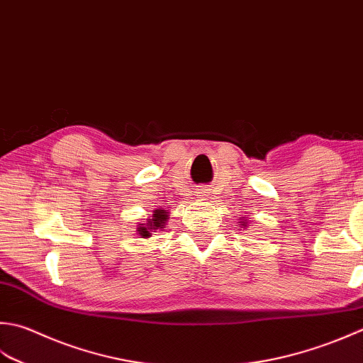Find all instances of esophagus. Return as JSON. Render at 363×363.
I'll return each instance as SVG.
<instances>
[{
	"label": "esophagus",
	"instance_id": "34e87169",
	"mask_svg": "<svg viewBox=\"0 0 363 363\" xmlns=\"http://www.w3.org/2000/svg\"><path fill=\"white\" fill-rule=\"evenodd\" d=\"M200 191H198V194H206V191H203V189H198Z\"/></svg>",
	"mask_w": 363,
	"mask_h": 363
}]
</instances>
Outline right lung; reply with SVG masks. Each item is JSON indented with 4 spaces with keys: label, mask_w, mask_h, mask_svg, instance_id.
<instances>
[{
    "label": "right lung",
    "mask_w": 363,
    "mask_h": 363,
    "mask_svg": "<svg viewBox=\"0 0 363 363\" xmlns=\"http://www.w3.org/2000/svg\"><path fill=\"white\" fill-rule=\"evenodd\" d=\"M167 217H168L167 212L163 209L154 211L152 218L149 220L146 226H138V234H140V236H143V238H149V236H151L152 230L163 228V225H165V222H167Z\"/></svg>",
    "instance_id": "obj_1"
}]
</instances>
